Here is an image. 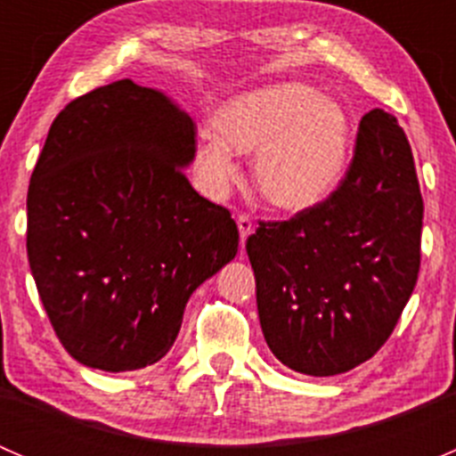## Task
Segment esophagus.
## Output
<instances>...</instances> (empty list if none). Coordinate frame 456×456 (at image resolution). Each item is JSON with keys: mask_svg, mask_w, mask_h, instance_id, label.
Instances as JSON below:
<instances>
[{"mask_svg": "<svg viewBox=\"0 0 456 456\" xmlns=\"http://www.w3.org/2000/svg\"><path fill=\"white\" fill-rule=\"evenodd\" d=\"M236 223H238V232H240V245H245L247 238L254 233V223H251V218L247 214H238Z\"/></svg>", "mask_w": 456, "mask_h": 456, "instance_id": "34e87169", "label": "esophagus"}]
</instances>
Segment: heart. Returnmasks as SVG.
I'll use <instances>...</instances> for the list:
<instances>
[{
  "label": "heart",
  "mask_w": 456,
  "mask_h": 456,
  "mask_svg": "<svg viewBox=\"0 0 456 456\" xmlns=\"http://www.w3.org/2000/svg\"><path fill=\"white\" fill-rule=\"evenodd\" d=\"M216 139L196 147L202 190L223 199L236 181L232 151L254 154V183L271 207L289 214L314 209L338 190L353 147L346 110L302 84L245 92L211 118Z\"/></svg>",
  "instance_id": "b5f03b06"
}]
</instances>
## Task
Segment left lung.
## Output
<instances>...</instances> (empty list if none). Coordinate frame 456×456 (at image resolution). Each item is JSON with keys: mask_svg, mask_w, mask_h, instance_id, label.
I'll return each mask as SVG.
<instances>
[{"mask_svg": "<svg viewBox=\"0 0 456 456\" xmlns=\"http://www.w3.org/2000/svg\"><path fill=\"white\" fill-rule=\"evenodd\" d=\"M421 220L406 132L393 114L370 110L338 190L289 220H257L247 238L271 353L315 377L370 360L417 284Z\"/></svg>", "mask_w": 456, "mask_h": 456, "instance_id": "left-lung-1", "label": "left lung"}]
</instances>
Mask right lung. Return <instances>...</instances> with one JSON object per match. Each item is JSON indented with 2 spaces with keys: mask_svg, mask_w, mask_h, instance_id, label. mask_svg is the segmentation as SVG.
<instances>
[{
  "mask_svg": "<svg viewBox=\"0 0 456 456\" xmlns=\"http://www.w3.org/2000/svg\"><path fill=\"white\" fill-rule=\"evenodd\" d=\"M194 154V121L130 79L77 96L50 126L26 249L50 324L81 364H156L194 289L236 256V220L183 172Z\"/></svg>",
  "mask_w": 456,
  "mask_h": 456,
  "instance_id": "obj_1",
  "label": "right lung"
}]
</instances>
